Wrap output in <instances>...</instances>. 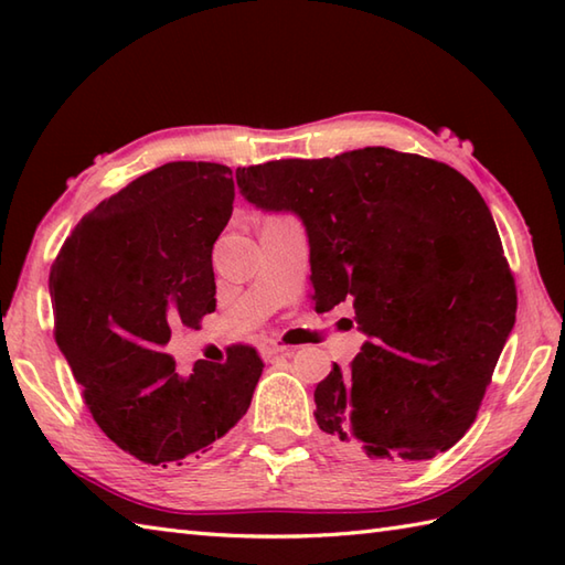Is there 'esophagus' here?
I'll return each instance as SVG.
<instances>
[{"label":"esophagus","mask_w":565,"mask_h":565,"mask_svg":"<svg viewBox=\"0 0 565 565\" xmlns=\"http://www.w3.org/2000/svg\"><path fill=\"white\" fill-rule=\"evenodd\" d=\"M262 352L267 354V356H274V354H289V352H291V347L279 344L276 340H269L267 344H264V350H262Z\"/></svg>","instance_id":"obj_1"}]
</instances>
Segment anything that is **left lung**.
I'll list each match as a JSON object with an SVG mask.
<instances>
[{"label": "left lung", "mask_w": 565, "mask_h": 565, "mask_svg": "<svg viewBox=\"0 0 565 565\" xmlns=\"http://www.w3.org/2000/svg\"><path fill=\"white\" fill-rule=\"evenodd\" d=\"M252 206L301 218L316 310L366 334L316 386L338 447L411 466L459 441L505 347L518 291L490 209L454 167L388 148L237 167Z\"/></svg>", "instance_id": "left-lung-1"}]
</instances>
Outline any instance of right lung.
Returning <instances> with one entry per match:
<instances>
[{
    "label": "right lung",
    "instance_id": "right-lung-1",
    "mask_svg": "<svg viewBox=\"0 0 565 565\" xmlns=\"http://www.w3.org/2000/svg\"><path fill=\"white\" fill-rule=\"evenodd\" d=\"M233 199L231 167L167 162L84 215L51 269L55 342L84 403L106 437L152 466L206 451L262 376L245 344L189 376L162 352L172 326L199 328L215 310L211 249Z\"/></svg>",
    "mask_w": 565,
    "mask_h": 565
}]
</instances>
